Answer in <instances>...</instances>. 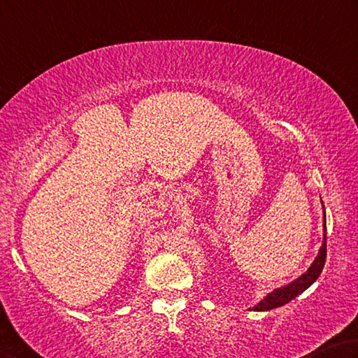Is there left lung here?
Returning <instances> with one entry per match:
<instances>
[{
    "label": "left lung",
    "mask_w": 358,
    "mask_h": 358,
    "mask_svg": "<svg viewBox=\"0 0 358 358\" xmlns=\"http://www.w3.org/2000/svg\"><path fill=\"white\" fill-rule=\"evenodd\" d=\"M324 208V204H322ZM325 258H327V234H325V210H324V242L322 247L319 250L317 258L313 261L311 267L306 271L302 277H299L297 280H294L292 283L286 285L283 287H278L273 292L268 294V296L261 300V302L255 306V311H268L273 308H278V306H283L287 302H291L292 299H296L299 294H302L306 287H310L315 281L317 280L319 275H321L324 264H325Z\"/></svg>",
    "instance_id": "1"
}]
</instances>
